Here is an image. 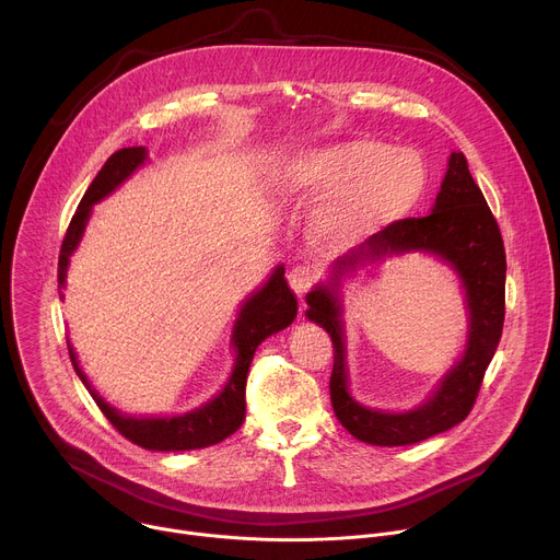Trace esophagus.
Segmentation results:
<instances>
[{
    "mask_svg": "<svg viewBox=\"0 0 560 560\" xmlns=\"http://www.w3.org/2000/svg\"><path fill=\"white\" fill-rule=\"evenodd\" d=\"M288 281L292 285V290L296 292V296H305L310 292V288L316 283V270L310 266H294L288 272Z\"/></svg>",
    "mask_w": 560,
    "mask_h": 560,
    "instance_id": "1",
    "label": "esophagus"
}]
</instances>
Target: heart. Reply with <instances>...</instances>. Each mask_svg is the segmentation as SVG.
<instances>
[{
  "label": "heart",
  "instance_id": "1",
  "mask_svg": "<svg viewBox=\"0 0 560 560\" xmlns=\"http://www.w3.org/2000/svg\"><path fill=\"white\" fill-rule=\"evenodd\" d=\"M428 166L410 148L376 139H350L294 156L283 173V190L318 206L312 230L318 242L341 246L365 238L421 201Z\"/></svg>",
  "mask_w": 560,
  "mask_h": 560
}]
</instances>
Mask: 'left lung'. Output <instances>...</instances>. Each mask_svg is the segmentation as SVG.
Here are the masks:
<instances>
[{
    "label": "left lung",
    "mask_w": 560,
    "mask_h": 560,
    "mask_svg": "<svg viewBox=\"0 0 560 560\" xmlns=\"http://www.w3.org/2000/svg\"><path fill=\"white\" fill-rule=\"evenodd\" d=\"M406 252H432L459 272L468 296L470 335L464 359L444 377L431 401L417 411L389 416L359 407L347 392L338 279L357 262ZM505 268L499 223L471 179L463 152H452L441 192L428 217L398 219L337 259L332 283L316 285L305 296L310 305L305 316L332 339L330 398L337 419L354 439L381 447L410 445L454 428L471 412L503 332Z\"/></svg>",
    "instance_id": "obj_1"
}]
</instances>
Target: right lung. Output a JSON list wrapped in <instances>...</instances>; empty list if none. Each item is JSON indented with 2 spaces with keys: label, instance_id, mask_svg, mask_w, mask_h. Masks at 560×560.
I'll return each mask as SVG.
<instances>
[{
  "label": "right lung",
  "instance_id": "obj_1",
  "mask_svg": "<svg viewBox=\"0 0 560 560\" xmlns=\"http://www.w3.org/2000/svg\"><path fill=\"white\" fill-rule=\"evenodd\" d=\"M143 162H145V150L141 145L121 148L108 156V162L89 186L86 195L82 197V201H79L70 219V225L61 242L59 266H57V279L61 288L66 283L70 255L84 234L93 206L102 201L106 195H110L119 184H124L135 173V168H139ZM294 316H296V296L283 277V266H279L268 279V283L259 292H255L244 303L242 312H238L234 335H232V343L236 348V363L230 381L210 404L184 417L132 419V417L119 415L95 389H91V383L82 372V368H79L70 346H68V352H70L74 372L91 389L95 404L121 436H126L139 447L156 450V452L199 450V447L221 443L223 439H228L230 434H234L238 428H242L246 419V378H248V368L255 357V350L264 339L288 328L294 322Z\"/></svg>",
  "mask_w": 560,
  "mask_h": 560
}]
</instances>
